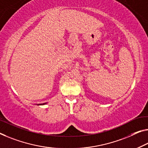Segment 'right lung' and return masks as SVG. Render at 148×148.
<instances>
[{
    "mask_svg": "<svg viewBox=\"0 0 148 148\" xmlns=\"http://www.w3.org/2000/svg\"><path fill=\"white\" fill-rule=\"evenodd\" d=\"M46 103H43V104H45Z\"/></svg>",
    "mask_w": 148,
    "mask_h": 148,
    "instance_id": "obj_1",
    "label": "right lung"
}]
</instances>
